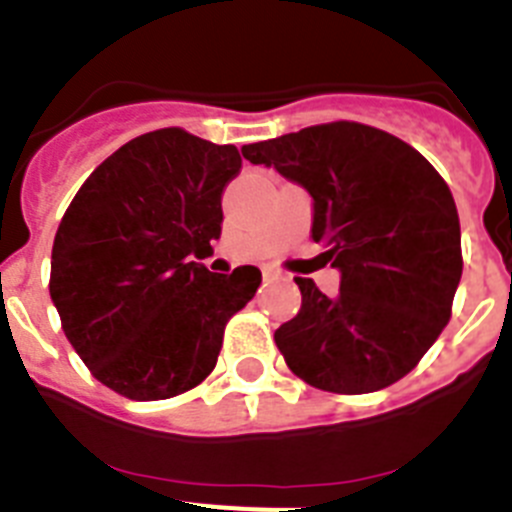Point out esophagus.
<instances>
[{
  "label": "esophagus",
  "instance_id": "esophagus-1",
  "mask_svg": "<svg viewBox=\"0 0 512 512\" xmlns=\"http://www.w3.org/2000/svg\"><path fill=\"white\" fill-rule=\"evenodd\" d=\"M264 279L269 282V279H279V271L271 269V266H264Z\"/></svg>",
  "mask_w": 512,
  "mask_h": 512
}]
</instances>
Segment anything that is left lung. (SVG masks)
<instances>
[{
	"label": "left lung",
	"instance_id": "obj_1",
	"mask_svg": "<svg viewBox=\"0 0 512 512\" xmlns=\"http://www.w3.org/2000/svg\"><path fill=\"white\" fill-rule=\"evenodd\" d=\"M312 200V241L341 274L336 297L295 277L302 307L274 333L292 372L338 395L390 387L451 318L461 279L454 197L415 148L359 122H330L241 148Z\"/></svg>",
	"mask_w": 512,
	"mask_h": 512
}]
</instances>
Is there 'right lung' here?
<instances>
[{
	"label": "right lung",
	"mask_w": 512,
	"mask_h": 512,
	"mask_svg": "<svg viewBox=\"0 0 512 512\" xmlns=\"http://www.w3.org/2000/svg\"><path fill=\"white\" fill-rule=\"evenodd\" d=\"M235 146L179 128L117 148L81 184L58 225L51 300L89 372L130 400H166L215 369L225 323L261 284L241 266L192 261L223 230Z\"/></svg>",
	"instance_id": "add662e5"
}]
</instances>
